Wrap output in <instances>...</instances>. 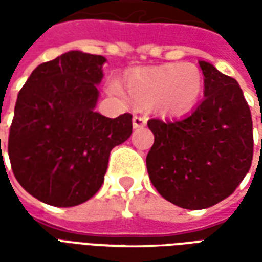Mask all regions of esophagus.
Returning <instances> with one entry per match:
<instances>
[{
  "instance_id": "34e87169",
  "label": "esophagus",
  "mask_w": 262,
  "mask_h": 262,
  "mask_svg": "<svg viewBox=\"0 0 262 262\" xmlns=\"http://www.w3.org/2000/svg\"><path fill=\"white\" fill-rule=\"evenodd\" d=\"M147 123V118L146 116H133V127L137 129V127H143Z\"/></svg>"
}]
</instances>
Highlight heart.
I'll use <instances>...</instances> for the list:
<instances>
[{
    "label": "heart",
    "mask_w": 262,
    "mask_h": 262,
    "mask_svg": "<svg viewBox=\"0 0 262 262\" xmlns=\"http://www.w3.org/2000/svg\"><path fill=\"white\" fill-rule=\"evenodd\" d=\"M125 91L118 81H111L106 91L130 101L139 108H151L161 115L189 112L203 91V77L196 66L168 63L142 67L125 75Z\"/></svg>",
    "instance_id": "obj_1"
}]
</instances>
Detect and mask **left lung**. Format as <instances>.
Returning <instances> with one entry per match:
<instances>
[{
	"mask_svg": "<svg viewBox=\"0 0 262 262\" xmlns=\"http://www.w3.org/2000/svg\"><path fill=\"white\" fill-rule=\"evenodd\" d=\"M203 101L174 122L150 119L154 144L146 159L154 188L184 209H206L236 191L253 161V120L238 82L208 61Z\"/></svg>",
	"mask_w": 262,
	"mask_h": 262,
	"instance_id": "8db88e82",
	"label": "left lung"
}]
</instances>
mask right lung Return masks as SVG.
I'll return each mask as SVG.
<instances>
[{
    "label": "right lung",
    "mask_w": 262,
    "mask_h": 262,
    "mask_svg": "<svg viewBox=\"0 0 262 262\" xmlns=\"http://www.w3.org/2000/svg\"><path fill=\"white\" fill-rule=\"evenodd\" d=\"M105 61L71 50L37 66L18 94L9 161L20 187L48 205L69 208L94 196L111 150L130 137V114L95 112Z\"/></svg>",
    "instance_id": "add662e5"
}]
</instances>
